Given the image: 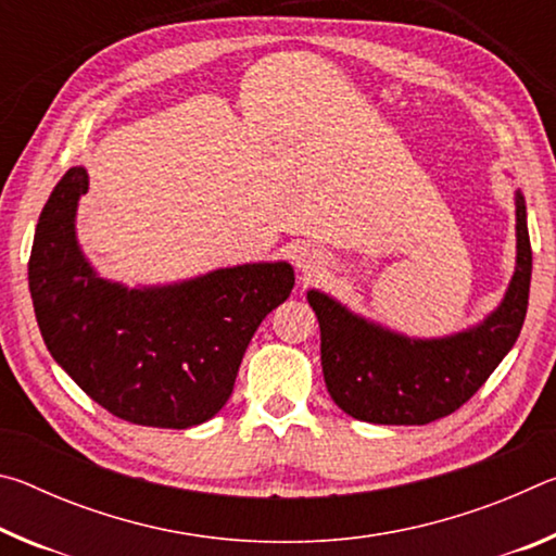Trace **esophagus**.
<instances>
[{"mask_svg": "<svg viewBox=\"0 0 556 556\" xmlns=\"http://www.w3.org/2000/svg\"><path fill=\"white\" fill-rule=\"evenodd\" d=\"M294 265L301 275H304L306 279H312L324 269V255L314 248H299L294 255Z\"/></svg>", "mask_w": 556, "mask_h": 556, "instance_id": "34e87169", "label": "esophagus"}]
</instances>
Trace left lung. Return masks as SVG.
<instances>
[{
	"instance_id": "1",
	"label": "left lung",
	"mask_w": 556,
	"mask_h": 556,
	"mask_svg": "<svg viewBox=\"0 0 556 556\" xmlns=\"http://www.w3.org/2000/svg\"><path fill=\"white\" fill-rule=\"evenodd\" d=\"M517 260L510 285L481 324L444 338H409L306 294L321 328L324 380L345 414L370 425H429L468 402L510 353L527 314L532 248L522 193H515Z\"/></svg>"
}]
</instances>
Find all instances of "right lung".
Returning a JSON list of instances; mask_svg holds the SVG:
<instances>
[{
    "label": "right lung",
    "mask_w": 556,
    "mask_h": 556,
    "mask_svg": "<svg viewBox=\"0 0 556 556\" xmlns=\"http://www.w3.org/2000/svg\"><path fill=\"white\" fill-rule=\"evenodd\" d=\"M88 172L55 184L36 225L29 291L53 361L115 417L188 429L223 409L242 355L294 289L289 262H252L164 287L102 279L75 238Z\"/></svg>",
    "instance_id": "1"
}]
</instances>
